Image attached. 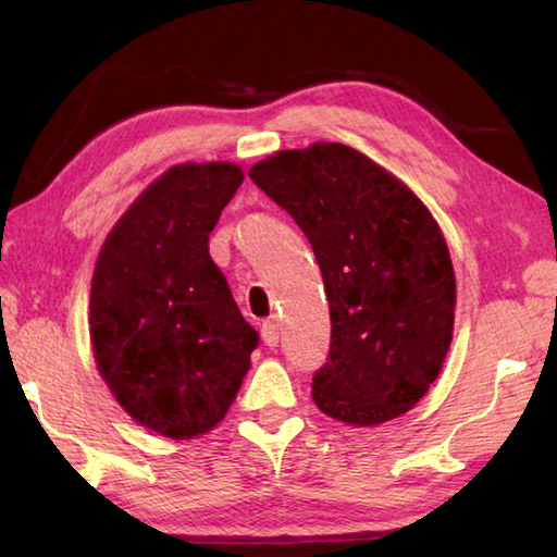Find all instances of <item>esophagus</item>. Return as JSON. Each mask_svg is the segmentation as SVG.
<instances>
[{"label": "esophagus", "mask_w": 557, "mask_h": 557, "mask_svg": "<svg viewBox=\"0 0 557 557\" xmlns=\"http://www.w3.org/2000/svg\"><path fill=\"white\" fill-rule=\"evenodd\" d=\"M260 335H263V342H265L268 347H277V342H280V325H277L275 318H272V321H265V323H263V327H260Z\"/></svg>", "instance_id": "obj_1"}]
</instances>
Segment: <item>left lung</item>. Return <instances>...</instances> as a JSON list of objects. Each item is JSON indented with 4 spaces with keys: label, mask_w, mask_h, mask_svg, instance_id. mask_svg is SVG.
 <instances>
[{
    "label": "left lung",
    "mask_w": 557,
    "mask_h": 557,
    "mask_svg": "<svg viewBox=\"0 0 557 557\" xmlns=\"http://www.w3.org/2000/svg\"><path fill=\"white\" fill-rule=\"evenodd\" d=\"M253 184L311 242L330 301L313 401L351 425L397 419L429 393L455 325V270L437 222L363 152L313 144L260 160Z\"/></svg>",
    "instance_id": "1"
}]
</instances>
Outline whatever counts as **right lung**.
<instances>
[{
  "label": "right lung",
  "mask_w": 557,
  "mask_h": 557,
  "mask_svg": "<svg viewBox=\"0 0 557 557\" xmlns=\"http://www.w3.org/2000/svg\"><path fill=\"white\" fill-rule=\"evenodd\" d=\"M242 182L232 162L176 164L114 224L92 272L98 371L132 419L174 441L215 429L258 347L208 251Z\"/></svg>",
  "instance_id": "right-lung-1"
}]
</instances>
